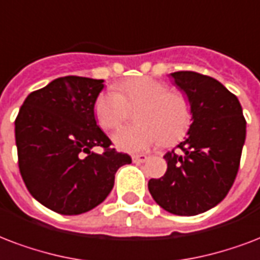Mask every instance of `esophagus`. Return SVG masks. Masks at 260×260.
Here are the masks:
<instances>
[{
	"label": "esophagus",
	"instance_id": "esophagus-1",
	"mask_svg": "<svg viewBox=\"0 0 260 260\" xmlns=\"http://www.w3.org/2000/svg\"><path fill=\"white\" fill-rule=\"evenodd\" d=\"M147 155H144V154H135V155H132V161L135 162V164H143V162L147 161Z\"/></svg>",
	"mask_w": 260,
	"mask_h": 260
}]
</instances>
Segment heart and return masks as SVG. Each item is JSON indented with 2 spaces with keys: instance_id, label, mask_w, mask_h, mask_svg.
I'll return each mask as SVG.
<instances>
[{
  "instance_id": "1",
  "label": "heart",
  "mask_w": 260,
  "mask_h": 260,
  "mask_svg": "<svg viewBox=\"0 0 260 260\" xmlns=\"http://www.w3.org/2000/svg\"><path fill=\"white\" fill-rule=\"evenodd\" d=\"M139 125L124 126L113 135L117 148L140 152L165 142L172 146L185 136L192 121L187 95L170 91L165 82L154 77H134L116 91H105L94 105L95 118L105 131L116 129L128 114V108H139Z\"/></svg>"
}]
</instances>
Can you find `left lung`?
I'll return each mask as SVG.
<instances>
[{
  "instance_id": "left-lung-1",
  "label": "left lung",
  "mask_w": 260,
  "mask_h": 260,
  "mask_svg": "<svg viewBox=\"0 0 260 260\" xmlns=\"http://www.w3.org/2000/svg\"><path fill=\"white\" fill-rule=\"evenodd\" d=\"M189 99L192 124L180 151H168L166 173L148 181L152 199L176 215L213 209L232 188L240 166L247 122L236 95L213 77L180 71L170 73Z\"/></svg>"
}]
</instances>
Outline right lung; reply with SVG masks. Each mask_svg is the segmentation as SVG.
Returning <instances> with one entry per match:
<instances>
[{"mask_svg": "<svg viewBox=\"0 0 260 260\" xmlns=\"http://www.w3.org/2000/svg\"><path fill=\"white\" fill-rule=\"evenodd\" d=\"M102 90L104 80L58 77L31 92L16 117L20 174L29 193L55 213L77 215L101 205L118 168L132 162L110 148L96 125L94 105Z\"/></svg>", "mask_w": 260, "mask_h": 260, "instance_id": "1", "label": "right lung"}]
</instances>
